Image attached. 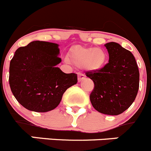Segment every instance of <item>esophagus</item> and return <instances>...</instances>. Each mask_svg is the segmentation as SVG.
<instances>
[{"mask_svg": "<svg viewBox=\"0 0 151 151\" xmlns=\"http://www.w3.org/2000/svg\"><path fill=\"white\" fill-rule=\"evenodd\" d=\"M85 78V76L82 73H78V82H81Z\"/></svg>", "mask_w": 151, "mask_h": 151, "instance_id": "34e87169", "label": "esophagus"}]
</instances>
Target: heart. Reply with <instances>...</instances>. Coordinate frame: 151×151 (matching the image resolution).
Instances as JSON below:
<instances>
[{"mask_svg":"<svg viewBox=\"0 0 151 151\" xmlns=\"http://www.w3.org/2000/svg\"><path fill=\"white\" fill-rule=\"evenodd\" d=\"M69 60L76 67L84 66L88 71L97 72L106 65L107 56L104 50L101 48L77 46L70 51Z\"/></svg>","mask_w":151,"mask_h":151,"instance_id":"obj_1","label":"heart"}]
</instances>
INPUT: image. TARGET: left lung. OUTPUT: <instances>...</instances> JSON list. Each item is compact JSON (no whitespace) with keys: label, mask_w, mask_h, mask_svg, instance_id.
Here are the masks:
<instances>
[{"label":"left lung","mask_w":151,"mask_h":151,"mask_svg":"<svg viewBox=\"0 0 151 151\" xmlns=\"http://www.w3.org/2000/svg\"><path fill=\"white\" fill-rule=\"evenodd\" d=\"M109 62L97 72H87L94 82L90 96L93 107L99 113L117 116L133 104L139 86V72L133 55L119 44H104Z\"/></svg>","instance_id":"1"}]
</instances>
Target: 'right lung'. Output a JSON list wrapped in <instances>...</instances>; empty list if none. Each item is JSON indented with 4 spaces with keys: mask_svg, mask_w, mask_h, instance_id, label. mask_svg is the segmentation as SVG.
<instances>
[{
    "mask_svg": "<svg viewBox=\"0 0 151 151\" xmlns=\"http://www.w3.org/2000/svg\"><path fill=\"white\" fill-rule=\"evenodd\" d=\"M58 44L34 41L15 51L9 65V86L17 101L31 111L45 113L59 104L77 75L64 73Z\"/></svg>",
    "mask_w": 151,
    "mask_h": 151,
    "instance_id": "right-lung-1",
    "label": "right lung"
}]
</instances>
